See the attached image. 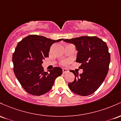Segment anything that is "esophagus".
<instances>
[{"label": "esophagus", "mask_w": 121, "mask_h": 121, "mask_svg": "<svg viewBox=\"0 0 121 121\" xmlns=\"http://www.w3.org/2000/svg\"><path fill=\"white\" fill-rule=\"evenodd\" d=\"M62 71H63V74L67 73V72H68V70H67V69H62Z\"/></svg>", "instance_id": "obj_1"}]
</instances>
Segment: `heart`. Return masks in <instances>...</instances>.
I'll return each mask as SVG.
<instances>
[{
  "mask_svg": "<svg viewBox=\"0 0 121 121\" xmlns=\"http://www.w3.org/2000/svg\"><path fill=\"white\" fill-rule=\"evenodd\" d=\"M69 60H63L61 62V65H63V66H66V65L69 64Z\"/></svg>",
  "mask_w": 121,
  "mask_h": 121,
  "instance_id": "1",
  "label": "heart"
}]
</instances>
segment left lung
Returning <instances> with one entry per match:
<instances>
[{"label":"left lung","instance_id":"obj_1","mask_svg":"<svg viewBox=\"0 0 121 121\" xmlns=\"http://www.w3.org/2000/svg\"><path fill=\"white\" fill-rule=\"evenodd\" d=\"M64 42L73 43L78 51L76 62L81 63L83 73L75 75L73 82L68 84L72 91L81 96L92 94L99 87L108 74L110 54L106 43L97 36H81Z\"/></svg>","mask_w":121,"mask_h":121}]
</instances>
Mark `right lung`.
I'll use <instances>...</instances> for the list:
<instances>
[{
    "mask_svg": "<svg viewBox=\"0 0 121 121\" xmlns=\"http://www.w3.org/2000/svg\"><path fill=\"white\" fill-rule=\"evenodd\" d=\"M63 39L52 40L43 36L30 35L18 43L13 55V71L26 91L39 96L50 90L62 69L55 67L46 72L42 66L43 60L48 57L51 45Z\"/></svg>",
    "mask_w": 121,
    "mask_h": 121,
    "instance_id": "obj_1",
    "label": "right lung"
}]
</instances>
